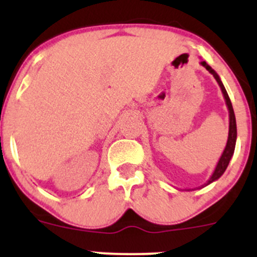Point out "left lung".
Returning a JSON list of instances; mask_svg holds the SVG:
<instances>
[{
	"mask_svg": "<svg viewBox=\"0 0 257 257\" xmlns=\"http://www.w3.org/2000/svg\"><path fill=\"white\" fill-rule=\"evenodd\" d=\"M200 64L203 67H205V68L209 71V73H211L212 76H214V78L216 79L217 84H219L220 88H221V92H222V95H224V98H225V103H226L227 109H229V137H227L226 147H225L224 152H222L221 157H220L219 162H217L216 167H215L214 173H212V175H211V177H210L209 180L206 181V183L204 184V185L200 186V189H201V188H204V186H206V185H209V184H211L212 181L217 180V179H219L222 174H224V172H225V170H226L227 165H229L230 159H231V157H232V155H234L235 144H236L237 132H236V119H235V113H234V109H232L231 100H230L229 95H227V92H226V89H225L224 84H222L221 79H220V77L217 76L216 72H215L214 69H212L211 67H210L205 61H201ZM186 190L190 191V189H186Z\"/></svg>",
	"mask_w": 257,
	"mask_h": 257,
	"instance_id": "obj_1",
	"label": "left lung"
}]
</instances>
